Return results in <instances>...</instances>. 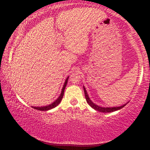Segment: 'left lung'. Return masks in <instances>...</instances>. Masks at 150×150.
<instances>
[{
	"instance_id": "obj_1",
	"label": "left lung",
	"mask_w": 150,
	"mask_h": 150,
	"mask_svg": "<svg viewBox=\"0 0 150 150\" xmlns=\"http://www.w3.org/2000/svg\"><path fill=\"white\" fill-rule=\"evenodd\" d=\"M83 89H84V91H85V98H86V100H87V103L89 104V105L91 106V107L93 108V109L98 110V111H99V112H110L115 111V110H118L121 109V108H122L123 107H124V106L127 104V103H128V102H127V103L123 104V105H122V106H115H115L114 107H102V106L97 105V104L93 103V102L91 100V99H90V98L89 97V95H88L87 90H86L85 87H84V86H83Z\"/></svg>"
}]
</instances>
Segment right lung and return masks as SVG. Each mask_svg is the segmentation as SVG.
I'll list each match as a JSON object with an SVG mask.
<instances>
[{
  "mask_svg": "<svg viewBox=\"0 0 150 150\" xmlns=\"http://www.w3.org/2000/svg\"><path fill=\"white\" fill-rule=\"evenodd\" d=\"M68 79H69V76H67V79H65V81L64 83V85H63L62 90H61V93L60 94V96H59L58 98H57L56 100H54V101L53 102L52 104H49V105L44 106H32V108H35V109H37L38 110H44V111H45V110H50L53 108L56 107V106L58 105V104H59V103L61 102V100H62V98L63 97V94H64V91H65V87H66V85H67Z\"/></svg>",
  "mask_w": 150,
  "mask_h": 150,
  "instance_id": "add662e5",
  "label": "right lung"
}]
</instances>
